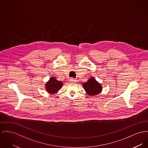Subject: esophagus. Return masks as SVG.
<instances>
[{
    "instance_id": "1",
    "label": "esophagus",
    "mask_w": 148,
    "mask_h": 148,
    "mask_svg": "<svg viewBox=\"0 0 148 148\" xmlns=\"http://www.w3.org/2000/svg\"><path fill=\"white\" fill-rule=\"evenodd\" d=\"M69 81L71 82H76L77 80L76 79H73V78H71L69 79Z\"/></svg>"
}]
</instances>
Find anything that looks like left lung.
Returning a JSON list of instances; mask_svg holds the SVG:
<instances>
[{
	"label": "left lung",
	"instance_id": "8db88e82",
	"mask_svg": "<svg viewBox=\"0 0 148 148\" xmlns=\"http://www.w3.org/2000/svg\"><path fill=\"white\" fill-rule=\"evenodd\" d=\"M82 86L87 94L90 96L98 95L102 91V86L93 77L88 80L86 82H83Z\"/></svg>",
	"mask_w": 148,
	"mask_h": 148
}]
</instances>
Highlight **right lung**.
I'll return each mask as SVG.
<instances>
[{
	"instance_id": "1",
	"label": "right lung",
	"mask_w": 148,
	"mask_h": 148,
	"mask_svg": "<svg viewBox=\"0 0 148 148\" xmlns=\"http://www.w3.org/2000/svg\"><path fill=\"white\" fill-rule=\"evenodd\" d=\"M63 86V82L58 81L56 77H51L45 84V89L48 93L54 94L58 92Z\"/></svg>"
}]
</instances>
